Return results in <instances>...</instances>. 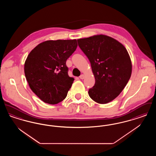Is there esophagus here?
I'll use <instances>...</instances> for the list:
<instances>
[{
    "label": "esophagus",
    "instance_id": "34e87169",
    "mask_svg": "<svg viewBox=\"0 0 156 156\" xmlns=\"http://www.w3.org/2000/svg\"><path fill=\"white\" fill-rule=\"evenodd\" d=\"M80 78L81 79V80H83L84 78H85V75L83 74H82L80 76Z\"/></svg>",
    "mask_w": 156,
    "mask_h": 156
}]
</instances>
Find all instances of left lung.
Instances as JSON below:
<instances>
[{
    "instance_id": "obj_1",
    "label": "left lung",
    "mask_w": 156,
    "mask_h": 156,
    "mask_svg": "<svg viewBox=\"0 0 156 156\" xmlns=\"http://www.w3.org/2000/svg\"><path fill=\"white\" fill-rule=\"evenodd\" d=\"M77 40L89 59L95 79L94 86L88 91L89 97L98 104L111 102L125 88L132 74V61L126 48L104 34Z\"/></svg>"
}]
</instances>
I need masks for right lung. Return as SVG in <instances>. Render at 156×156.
Masks as SVG:
<instances>
[{"label":"right lung","mask_w":156,"mask_h":156,"mask_svg":"<svg viewBox=\"0 0 156 156\" xmlns=\"http://www.w3.org/2000/svg\"><path fill=\"white\" fill-rule=\"evenodd\" d=\"M77 46L76 39L47 40L28 55L24 67L26 80L45 103L58 104L67 97L74 79L68 76L66 61Z\"/></svg>","instance_id":"1"}]
</instances>
